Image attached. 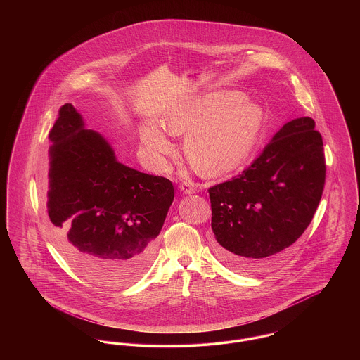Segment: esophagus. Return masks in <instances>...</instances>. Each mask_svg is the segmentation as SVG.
Listing matches in <instances>:
<instances>
[{
    "label": "esophagus",
    "mask_w": 360,
    "mask_h": 360,
    "mask_svg": "<svg viewBox=\"0 0 360 360\" xmlns=\"http://www.w3.org/2000/svg\"><path fill=\"white\" fill-rule=\"evenodd\" d=\"M195 190H197V188L193 182H184L181 185V191L185 193V194H193V193H195Z\"/></svg>",
    "instance_id": "1"
}]
</instances>
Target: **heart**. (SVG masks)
<instances>
[{"mask_svg": "<svg viewBox=\"0 0 360 360\" xmlns=\"http://www.w3.org/2000/svg\"><path fill=\"white\" fill-rule=\"evenodd\" d=\"M166 131L186 134L184 151L204 175L220 176L240 167L257 148L264 129V112L239 90H213L172 105L165 116ZM143 155L158 166L174 150L162 127L143 122L139 127Z\"/></svg>", "mask_w": 360, "mask_h": 360, "instance_id": "b5f03b06", "label": "heart"}]
</instances>
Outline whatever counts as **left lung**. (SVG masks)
<instances>
[{
    "instance_id": "left-lung-1",
    "label": "left lung",
    "mask_w": 360,
    "mask_h": 360,
    "mask_svg": "<svg viewBox=\"0 0 360 360\" xmlns=\"http://www.w3.org/2000/svg\"><path fill=\"white\" fill-rule=\"evenodd\" d=\"M314 120L286 122L239 175L209 188L216 254L243 274L278 266L304 233L326 182Z\"/></svg>"
}]
</instances>
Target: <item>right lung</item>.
<instances>
[{
  "label": "right lung",
  "instance_id": "right-lung-1",
  "mask_svg": "<svg viewBox=\"0 0 360 360\" xmlns=\"http://www.w3.org/2000/svg\"><path fill=\"white\" fill-rule=\"evenodd\" d=\"M49 139L46 210L60 252L100 286L132 285L154 257L172 182L120 163L71 103L60 108Z\"/></svg>",
  "mask_w": 360,
  "mask_h": 360
}]
</instances>
